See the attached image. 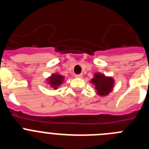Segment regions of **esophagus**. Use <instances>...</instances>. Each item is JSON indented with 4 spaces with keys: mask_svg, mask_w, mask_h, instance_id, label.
Listing matches in <instances>:
<instances>
[{
    "mask_svg": "<svg viewBox=\"0 0 149 149\" xmlns=\"http://www.w3.org/2000/svg\"><path fill=\"white\" fill-rule=\"evenodd\" d=\"M83 77V74H76L75 77H77V78H81Z\"/></svg>",
    "mask_w": 149,
    "mask_h": 149,
    "instance_id": "1",
    "label": "esophagus"
}]
</instances>
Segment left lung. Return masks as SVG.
<instances>
[{
  "mask_svg": "<svg viewBox=\"0 0 149 149\" xmlns=\"http://www.w3.org/2000/svg\"><path fill=\"white\" fill-rule=\"evenodd\" d=\"M91 82L95 86L97 94L100 96H106L113 90L114 80L111 77H107L101 73H95Z\"/></svg>",
  "mask_w": 149,
  "mask_h": 149,
  "instance_id": "left-lung-1",
  "label": "left lung"
}]
</instances>
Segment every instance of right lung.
<instances>
[{
  "label": "right lung",
  "instance_id": "add662e5",
  "mask_svg": "<svg viewBox=\"0 0 149 149\" xmlns=\"http://www.w3.org/2000/svg\"><path fill=\"white\" fill-rule=\"evenodd\" d=\"M47 80H48L47 84H48L51 87L54 88V89H56L58 88V86H60L63 83L64 77L62 76L61 74L55 73L53 74L51 77H48Z\"/></svg>",
  "mask_w": 149,
  "mask_h": 149
}]
</instances>
